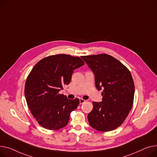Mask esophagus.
I'll list each match as a JSON object with an SVG mask.
<instances>
[{
  "label": "esophagus",
  "mask_w": 157,
  "mask_h": 157,
  "mask_svg": "<svg viewBox=\"0 0 157 157\" xmlns=\"http://www.w3.org/2000/svg\"><path fill=\"white\" fill-rule=\"evenodd\" d=\"M79 101H80V104H83L84 103H85L86 101L81 98V99H79Z\"/></svg>",
  "instance_id": "obj_1"
}]
</instances>
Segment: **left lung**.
Instances as JSON below:
<instances>
[{
    "label": "left lung",
    "mask_w": 157,
    "mask_h": 157,
    "mask_svg": "<svg viewBox=\"0 0 157 157\" xmlns=\"http://www.w3.org/2000/svg\"><path fill=\"white\" fill-rule=\"evenodd\" d=\"M81 58L93 72L97 89L103 90L102 101L93 102L89 123L99 131L114 130L122 124L132 106L135 88L131 73L121 62L106 54Z\"/></svg>",
    "instance_id": "left-lung-1"
}]
</instances>
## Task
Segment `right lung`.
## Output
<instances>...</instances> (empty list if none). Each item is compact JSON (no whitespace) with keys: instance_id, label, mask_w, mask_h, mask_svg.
<instances>
[{"instance_id":"add662e5","label":"right lung","mask_w":157,"mask_h":157,"mask_svg":"<svg viewBox=\"0 0 157 157\" xmlns=\"http://www.w3.org/2000/svg\"><path fill=\"white\" fill-rule=\"evenodd\" d=\"M84 64L79 57L57 54L43 58L34 66L26 80L25 96L32 114L41 126L58 130L68 124L79 99H68L59 92L70 84L73 70Z\"/></svg>"}]
</instances>
